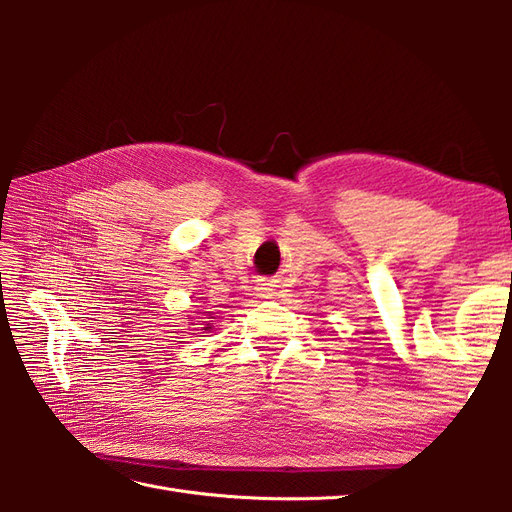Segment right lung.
Instances as JSON below:
<instances>
[{"label": "right lung", "mask_w": 512, "mask_h": 512, "mask_svg": "<svg viewBox=\"0 0 512 512\" xmlns=\"http://www.w3.org/2000/svg\"><path fill=\"white\" fill-rule=\"evenodd\" d=\"M207 329H209V327H207Z\"/></svg>", "instance_id": "add662e5"}]
</instances>
